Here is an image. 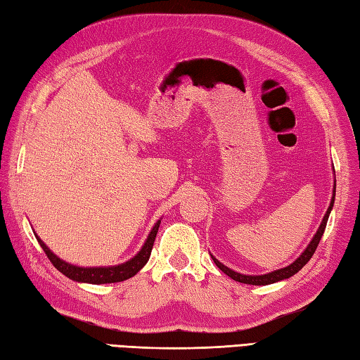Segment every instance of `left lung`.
<instances>
[{
  "instance_id": "left-lung-1",
  "label": "left lung",
  "mask_w": 360,
  "mask_h": 360,
  "mask_svg": "<svg viewBox=\"0 0 360 360\" xmlns=\"http://www.w3.org/2000/svg\"><path fill=\"white\" fill-rule=\"evenodd\" d=\"M334 198H335V186L333 187V196H331V202H330V207H328L325 217L322 219V223H320L319 229L316 235L312 236V240L309 241V244L307 246V249H304L300 257H298L294 263H290L289 266L286 267H281V269H277V271H272V272H267V274H263V275H246V274H240V272H235L232 271L231 267L224 266L221 262H218V259L212 257L213 262H215V264L219 267L221 271H223L226 275H229V277L233 278L235 281H240V283H246V285H255V286H266V285H272V283H277V281H281V280H286L289 277H292V275H295L298 271L302 269V267L307 264L311 257L314 255V252L319 246V241L320 238H322V235L325 232V227H326V221L328 218H330V213L333 210V205H334Z\"/></svg>"
}]
</instances>
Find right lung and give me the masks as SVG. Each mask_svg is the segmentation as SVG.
Wrapping results in <instances>:
<instances>
[{
    "label": "right lung",
    "mask_w": 360,
    "mask_h": 360,
    "mask_svg": "<svg viewBox=\"0 0 360 360\" xmlns=\"http://www.w3.org/2000/svg\"><path fill=\"white\" fill-rule=\"evenodd\" d=\"M159 224H160V219H158L156 224L153 226L141 250L137 252L133 258H129L128 262L114 264V266H96V267H83V266H75L65 262V259L57 257L48 246H46L40 236H38L35 232L34 233H35L37 241L40 243V246L46 252V255H48V258L51 259V263L56 266L63 275H66L68 278L79 283H91V285H105V283H117V281L131 278L142 269L145 264H147L151 249H153V243H155L156 233L159 231Z\"/></svg>",
    "instance_id": "obj_1"
}]
</instances>
